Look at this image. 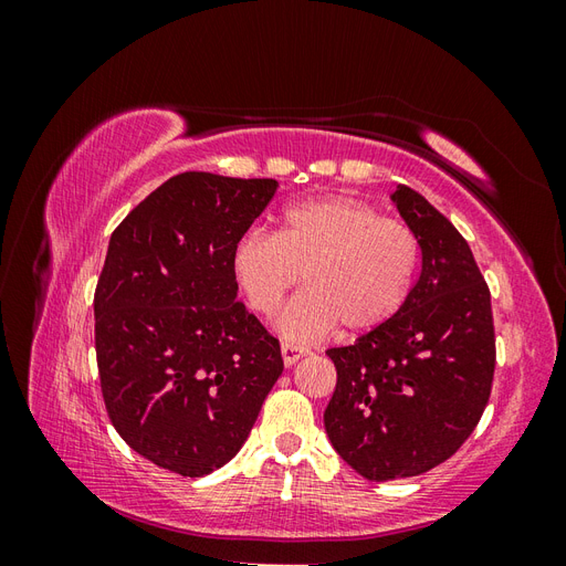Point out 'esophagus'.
Wrapping results in <instances>:
<instances>
[{
  "label": "esophagus",
  "mask_w": 566,
  "mask_h": 566,
  "mask_svg": "<svg viewBox=\"0 0 566 566\" xmlns=\"http://www.w3.org/2000/svg\"><path fill=\"white\" fill-rule=\"evenodd\" d=\"M281 354H283V364L290 368V366H295L302 356H306V349L304 347H297V345H285L281 347Z\"/></svg>",
  "instance_id": "34e87169"
}]
</instances>
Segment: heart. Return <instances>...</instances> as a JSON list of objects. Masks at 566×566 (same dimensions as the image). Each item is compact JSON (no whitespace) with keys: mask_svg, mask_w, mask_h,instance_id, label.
I'll use <instances>...</instances> for the list:
<instances>
[{"mask_svg":"<svg viewBox=\"0 0 566 566\" xmlns=\"http://www.w3.org/2000/svg\"><path fill=\"white\" fill-rule=\"evenodd\" d=\"M420 243L406 221L382 217L352 196L287 205L276 233L245 231L231 250V273L254 314L271 318L300 281L304 290L281 316L287 339L312 342L342 323L375 331L408 302Z\"/></svg>","mask_w":566,"mask_h":566,"instance_id":"heart-1","label":"heart"}]
</instances>
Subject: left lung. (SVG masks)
I'll return each mask as SVG.
<instances>
[{
    "label": "left lung",
    "mask_w": 566,
    "mask_h": 566,
    "mask_svg": "<svg viewBox=\"0 0 566 566\" xmlns=\"http://www.w3.org/2000/svg\"><path fill=\"white\" fill-rule=\"evenodd\" d=\"M422 269L401 312L328 349L337 370L323 422L333 449L370 482L449 460L482 418L495 370L491 293L465 238L403 184L391 193Z\"/></svg>",
    "instance_id": "left-lung-1"
}]
</instances>
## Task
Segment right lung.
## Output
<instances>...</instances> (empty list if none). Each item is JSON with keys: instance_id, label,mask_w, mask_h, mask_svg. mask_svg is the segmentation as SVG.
<instances>
[{"instance_id": "right-lung-1", "label": "right lung", "mask_w": 566, "mask_h": 566, "mask_svg": "<svg viewBox=\"0 0 566 566\" xmlns=\"http://www.w3.org/2000/svg\"><path fill=\"white\" fill-rule=\"evenodd\" d=\"M276 179L184 172L113 231L94 293L98 380L117 434L153 465L210 474L241 451L283 373L238 302L231 250Z\"/></svg>"}]
</instances>
